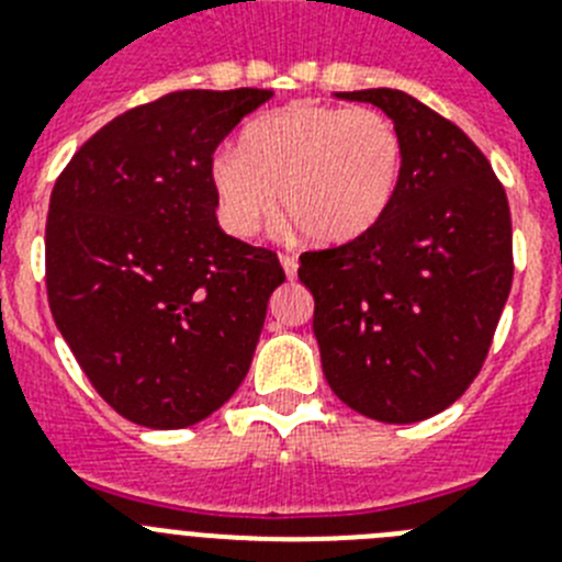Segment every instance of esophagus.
<instances>
[{
    "mask_svg": "<svg viewBox=\"0 0 562 562\" xmlns=\"http://www.w3.org/2000/svg\"><path fill=\"white\" fill-rule=\"evenodd\" d=\"M281 267H284L286 278H295L297 276V258L295 256H281Z\"/></svg>",
    "mask_w": 562,
    "mask_h": 562,
    "instance_id": "esophagus-1",
    "label": "esophagus"
}]
</instances>
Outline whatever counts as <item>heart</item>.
<instances>
[{"instance_id": "b5f03b06", "label": "heart", "mask_w": 562, "mask_h": 562, "mask_svg": "<svg viewBox=\"0 0 562 562\" xmlns=\"http://www.w3.org/2000/svg\"><path fill=\"white\" fill-rule=\"evenodd\" d=\"M405 148L389 114L297 101L261 114L211 160L216 213L247 238L278 205L317 245H346L389 213Z\"/></svg>"}]
</instances>
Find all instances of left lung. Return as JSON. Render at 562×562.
Masks as SVG:
<instances>
[{"instance_id":"8db88e82","label":"left lung","mask_w":562,"mask_h":562,"mask_svg":"<svg viewBox=\"0 0 562 562\" xmlns=\"http://www.w3.org/2000/svg\"><path fill=\"white\" fill-rule=\"evenodd\" d=\"M374 103L402 137L389 213L349 245L301 256L321 366L351 411L389 425L450 408L475 380L513 286V220L493 166L456 123L400 89Z\"/></svg>"}]
</instances>
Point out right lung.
Listing matches in <instances>:
<instances>
[{"label":"right lung","instance_id":"1","mask_svg":"<svg viewBox=\"0 0 562 562\" xmlns=\"http://www.w3.org/2000/svg\"><path fill=\"white\" fill-rule=\"evenodd\" d=\"M270 89H186L128 109L49 196L47 297L98 394L173 430L222 408L250 369L284 270L216 222L213 151Z\"/></svg>","mask_w":562,"mask_h":562}]
</instances>
